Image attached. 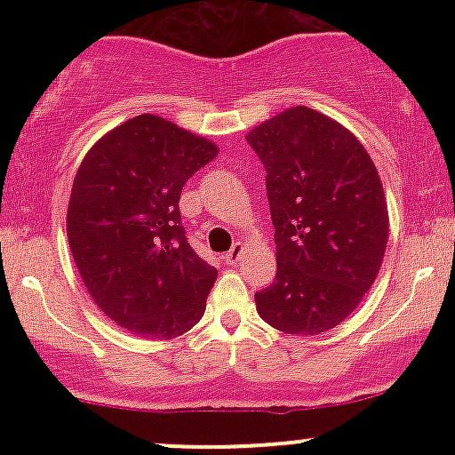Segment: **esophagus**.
I'll return each mask as SVG.
<instances>
[{
    "label": "esophagus",
    "mask_w": 455,
    "mask_h": 455,
    "mask_svg": "<svg viewBox=\"0 0 455 455\" xmlns=\"http://www.w3.org/2000/svg\"><path fill=\"white\" fill-rule=\"evenodd\" d=\"M242 254H243V243L237 242V243H233V248L228 250L224 260H227V265H237V260L242 259Z\"/></svg>",
    "instance_id": "1"
}]
</instances>
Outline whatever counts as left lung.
<instances>
[{"instance_id":"8db88e82","label":"left lung","mask_w":455,"mask_h":455,"mask_svg":"<svg viewBox=\"0 0 455 455\" xmlns=\"http://www.w3.org/2000/svg\"><path fill=\"white\" fill-rule=\"evenodd\" d=\"M265 166L278 269L254 293L271 327L315 336L347 318L374 284L389 237L385 192L363 145L307 107L245 137Z\"/></svg>"}]
</instances>
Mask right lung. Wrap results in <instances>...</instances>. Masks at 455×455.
Here are the masks:
<instances>
[{
    "instance_id": "1",
    "label": "right lung",
    "mask_w": 455,
    "mask_h": 455,
    "mask_svg": "<svg viewBox=\"0 0 455 455\" xmlns=\"http://www.w3.org/2000/svg\"><path fill=\"white\" fill-rule=\"evenodd\" d=\"M218 148L158 115H137L102 137L78 166L68 243L98 307L149 340L201 321L216 267L188 243L181 188Z\"/></svg>"
}]
</instances>
